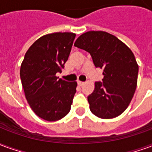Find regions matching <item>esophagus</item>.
Masks as SVG:
<instances>
[{"instance_id": "34e87169", "label": "esophagus", "mask_w": 152, "mask_h": 152, "mask_svg": "<svg viewBox=\"0 0 152 152\" xmlns=\"http://www.w3.org/2000/svg\"><path fill=\"white\" fill-rule=\"evenodd\" d=\"M77 83H78V85H79L80 86H84V84H85V83L83 82V81H77Z\"/></svg>"}]
</instances>
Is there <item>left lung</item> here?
Segmentation results:
<instances>
[{"instance_id":"left-lung-1","label":"left lung","mask_w":152,"mask_h":152,"mask_svg":"<svg viewBox=\"0 0 152 152\" xmlns=\"http://www.w3.org/2000/svg\"><path fill=\"white\" fill-rule=\"evenodd\" d=\"M74 45L90 53L94 66L103 69L102 82L96 81L88 96L91 112L102 119L122 114L137 87L138 66L133 52L117 37L102 31L84 33Z\"/></svg>"}]
</instances>
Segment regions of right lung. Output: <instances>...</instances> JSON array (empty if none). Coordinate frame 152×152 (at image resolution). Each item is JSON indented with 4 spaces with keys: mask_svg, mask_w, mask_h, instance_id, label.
<instances>
[{
    "mask_svg": "<svg viewBox=\"0 0 152 152\" xmlns=\"http://www.w3.org/2000/svg\"><path fill=\"white\" fill-rule=\"evenodd\" d=\"M76 34L55 32L31 45L20 68L22 86L28 102L39 117L56 121L68 114L77 83L56 76L64 68Z\"/></svg>",
    "mask_w": 152,
    "mask_h": 152,
    "instance_id": "add662e5",
    "label": "right lung"
}]
</instances>
